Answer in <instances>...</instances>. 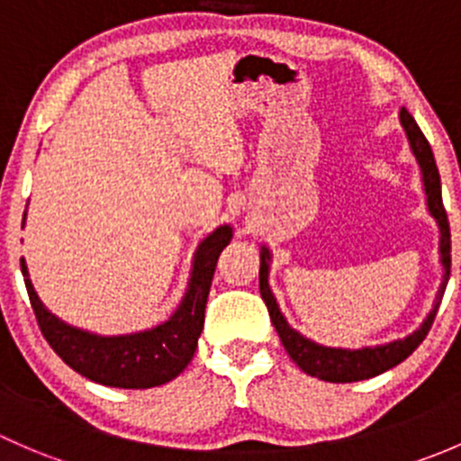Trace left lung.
<instances>
[{"label": "left lung", "instance_id": "left-lung-1", "mask_svg": "<svg viewBox=\"0 0 461 461\" xmlns=\"http://www.w3.org/2000/svg\"><path fill=\"white\" fill-rule=\"evenodd\" d=\"M399 120H402V127L406 129L408 142H411L412 153H415L417 162H420L421 167L424 189H426V196H429V209L432 218L437 221V225H439V234H441L439 252H441V265H444L446 269L444 283H441V290H439V299H441V294H444L446 290V283H448V276H450V225H448V216H446L444 203H441L439 171H437L435 156H432L430 144L426 140L424 133H421V129L417 127L415 118H412L406 109H402ZM267 258H269L267 249L263 248V254H260V272H258L260 296H263L265 305H267L269 319H272L274 328H276L287 355H290L292 361H294V364L310 376H319V379L332 381V384H350V381L370 379V376L385 373V370L394 368V366L402 364L403 359H408V357L420 348V343L424 341L426 334H429L432 319H435V312L426 319V323L421 325L415 334H411V337L403 339V341L388 343V346L364 348V350H337V348L317 346L314 341H308L305 337H301L296 330H292L290 325H287V321L283 319V314L278 312V305L276 301H274L272 292H269V285H267V272H269Z\"/></svg>", "mask_w": 461, "mask_h": 461}]
</instances>
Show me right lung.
Returning a JSON list of instances; mask_svg holds the SVG:
<instances>
[{
	"mask_svg": "<svg viewBox=\"0 0 461 461\" xmlns=\"http://www.w3.org/2000/svg\"><path fill=\"white\" fill-rule=\"evenodd\" d=\"M230 240L231 230L227 225L207 236L194 260L187 294L174 317L149 332L129 337H95L62 323L37 299L24 258L22 274L37 325L64 364L86 379L111 388H153L176 379L192 361L203 332L213 269Z\"/></svg>",
	"mask_w": 461,
	"mask_h": 461,
	"instance_id": "1",
	"label": "right lung"
}]
</instances>
